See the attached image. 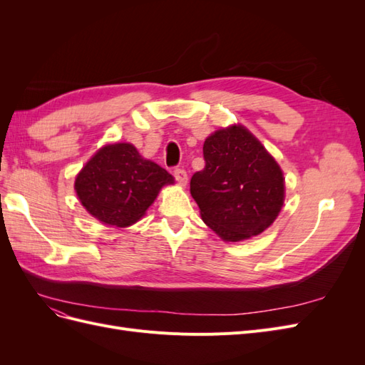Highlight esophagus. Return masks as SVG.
I'll return each mask as SVG.
<instances>
[{"instance_id":"34e87169","label":"esophagus","mask_w":365,"mask_h":365,"mask_svg":"<svg viewBox=\"0 0 365 365\" xmlns=\"http://www.w3.org/2000/svg\"><path fill=\"white\" fill-rule=\"evenodd\" d=\"M173 176H175V180L178 181V184H181V185H185L187 180H189L187 178V172L184 169H175Z\"/></svg>"}]
</instances>
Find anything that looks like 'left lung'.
<instances>
[{
    "label": "left lung",
    "mask_w": 365,
    "mask_h": 365,
    "mask_svg": "<svg viewBox=\"0 0 365 365\" xmlns=\"http://www.w3.org/2000/svg\"><path fill=\"white\" fill-rule=\"evenodd\" d=\"M202 152L205 168L192 176L190 193L204 222L227 242L260 235L284 201L277 161L240 125L216 130Z\"/></svg>",
    "instance_id": "8db88e82"
}]
</instances>
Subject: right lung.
Segmentation results:
<instances>
[{
  "label": "right lung",
  "mask_w": 365,
  "mask_h": 365,
  "mask_svg": "<svg viewBox=\"0 0 365 365\" xmlns=\"http://www.w3.org/2000/svg\"><path fill=\"white\" fill-rule=\"evenodd\" d=\"M173 176L143 158L129 143L103 146L88 161L74 182L86 212L102 224L129 227L146 213L161 187Z\"/></svg>",
  "instance_id": "add662e5"
}]
</instances>
